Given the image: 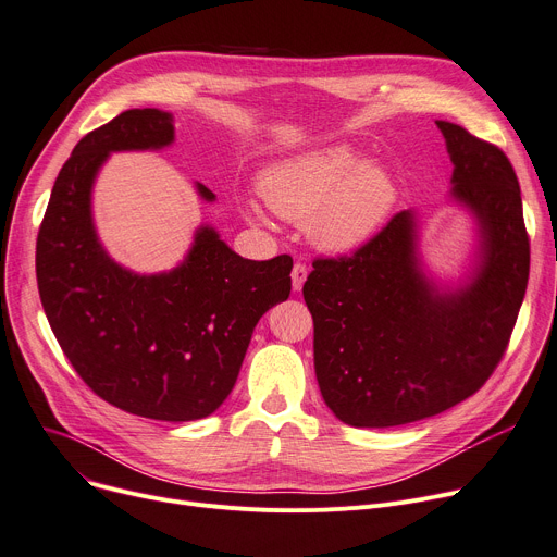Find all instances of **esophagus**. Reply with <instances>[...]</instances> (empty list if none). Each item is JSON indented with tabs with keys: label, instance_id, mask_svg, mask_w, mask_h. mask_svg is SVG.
<instances>
[{
	"label": "esophagus",
	"instance_id": "esophagus-1",
	"mask_svg": "<svg viewBox=\"0 0 557 557\" xmlns=\"http://www.w3.org/2000/svg\"><path fill=\"white\" fill-rule=\"evenodd\" d=\"M307 275H309L307 264H302V262H295V264H293V271H290L293 290H302V286H305V282H307Z\"/></svg>",
	"mask_w": 557,
	"mask_h": 557
}]
</instances>
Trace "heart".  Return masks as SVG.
Masks as SVG:
<instances>
[{
  "instance_id": "1",
  "label": "heart",
  "mask_w": 557,
  "mask_h": 557,
  "mask_svg": "<svg viewBox=\"0 0 557 557\" xmlns=\"http://www.w3.org/2000/svg\"><path fill=\"white\" fill-rule=\"evenodd\" d=\"M259 195L280 216L305 224L324 250H349L372 235L396 201L387 170L362 163L349 145H329L290 157L259 178ZM250 221H262L255 203L244 206Z\"/></svg>"
}]
</instances>
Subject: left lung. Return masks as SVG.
Segmentation results:
<instances>
[{"label": "left lung", "instance_id": "8db88e82", "mask_svg": "<svg viewBox=\"0 0 557 557\" xmlns=\"http://www.w3.org/2000/svg\"><path fill=\"white\" fill-rule=\"evenodd\" d=\"M453 197L479 224L472 280L441 293L417 257V216L394 214L354 255L318 257L305 282L315 376L329 410L354 428H392L450 410L499 364L531 267L520 181L497 145L436 121Z\"/></svg>", "mask_w": 557, "mask_h": 557}]
</instances>
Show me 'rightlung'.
Masks as SVG:
<instances>
[{
    "label": "right lung",
    "instance_id": "add662e5",
    "mask_svg": "<svg viewBox=\"0 0 557 557\" xmlns=\"http://www.w3.org/2000/svg\"><path fill=\"white\" fill-rule=\"evenodd\" d=\"M172 140L165 111L127 109L73 147L37 233L35 273L55 338L89 389L129 414L178 423L212 414L233 392L255 324L288 298L293 259H244L201 226L170 273L119 267L94 228V178L109 152Z\"/></svg>",
    "mask_w": 557,
    "mask_h": 557
}]
</instances>
